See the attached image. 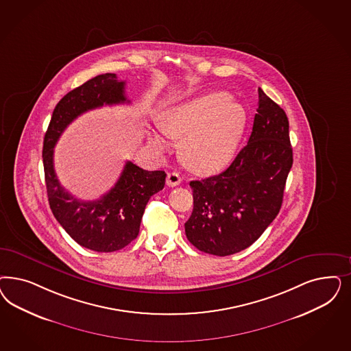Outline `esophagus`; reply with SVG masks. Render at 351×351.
I'll list each match as a JSON object with an SVG mask.
<instances>
[{
    "label": "esophagus",
    "instance_id": "obj_1",
    "mask_svg": "<svg viewBox=\"0 0 351 351\" xmlns=\"http://www.w3.org/2000/svg\"><path fill=\"white\" fill-rule=\"evenodd\" d=\"M181 183V177H180V174L178 173H176V171H171L168 174V177H167V184L170 186V187H176V186H178Z\"/></svg>",
    "mask_w": 351,
    "mask_h": 351
}]
</instances>
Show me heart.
<instances>
[{
  "label": "heart",
  "mask_w": 351,
  "mask_h": 351,
  "mask_svg": "<svg viewBox=\"0 0 351 351\" xmlns=\"http://www.w3.org/2000/svg\"><path fill=\"white\" fill-rule=\"evenodd\" d=\"M247 112L225 90L206 91L169 108L160 119L167 136L182 140L183 162L199 174L225 169L235 156L244 129ZM154 145L165 148L164 138L154 134Z\"/></svg>",
  "instance_id": "1"
}]
</instances>
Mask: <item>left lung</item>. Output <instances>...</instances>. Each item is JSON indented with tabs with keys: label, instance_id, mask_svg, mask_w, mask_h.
Here are the masks:
<instances>
[{
	"label": "left lung",
	"instance_id": "1",
	"mask_svg": "<svg viewBox=\"0 0 351 351\" xmlns=\"http://www.w3.org/2000/svg\"><path fill=\"white\" fill-rule=\"evenodd\" d=\"M292 164L288 117L260 88L248 143L221 174L190 182L193 215L184 223L189 241L219 257L248 248L279 213Z\"/></svg>",
	"mask_w": 351,
	"mask_h": 351
}]
</instances>
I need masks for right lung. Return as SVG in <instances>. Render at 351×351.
I'll return each mask as SVG.
<instances>
[{"label":"right lung","mask_w":351,"mask_h":351,"mask_svg":"<svg viewBox=\"0 0 351 351\" xmlns=\"http://www.w3.org/2000/svg\"><path fill=\"white\" fill-rule=\"evenodd\" d=\"M125 97V81L114 73L98 75L67 93L53 111L44 138L43 161L50 209L68 235L84 248L114 252L125 248L138 237L142 215L152 195L165 184V171L142 169L126 161L116 184L101 199L84 202L60 186L54 170V146L81 113L119 103Z\"/></svg>","instance_id":"obj_1"}]
</instances>
